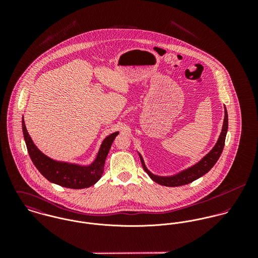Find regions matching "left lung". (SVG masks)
Segmentation results:
<instances>
[{
    "label": "left lung",
    "mask_w": 258,
    "mask_h": 258,
    "mask_svg": "<svg viewBox=\"0 0 258 258\" xmlns=\"http://www.w3.org/2000/svg\"><path fill=\"white\" fill-rule=\"evenodd\" d=\"M227 127H228V117H227V111L224 106V119H223V125L221 128V135L218 139V142L214 148L197 164L194 166L185 169L184 171L174 175V176H169V177H161V176H156L152 174L145 166L144 160L139 153L141 163L143 166V169L145 172L149 175V177L156 182L157 184L166 185V186H179V185H184V184H189L197 179L201 178L205 174H207L218 162L219 158L221 157V152L224 147V142H225V137L227 133Z\"/></svg>",
    "instance_id": "obj_1"
}]
</instances>
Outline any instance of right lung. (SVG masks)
I'll return each instance as SVG.
<instances>
[{
    "label": "right lung",
    "mask_w": 258,
    "mask_h": 258,
    "mask_svg": "<svg viewBox=\"0 0 258 258\" xmlns=\"http://www.w3.org/2000/svg\"><path fill=\"white\" fill-rule=\"evenodd\" d=\"M23 133L29 155L38 172L50 183L69 188H84L97 183L104 171V164L111 145L119 132L108 135L101 143L95 160L89 166H81L67 162L54 161L40 152L29 135L24 117Z\"/></svg>",
    "instance_id": "obj_1"
}]
</instances>
